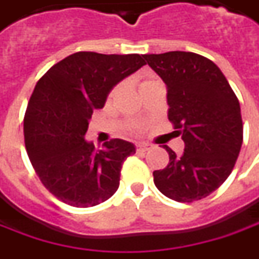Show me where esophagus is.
Instances as JSON below:
<instances>
[{"label": "esophagus", "instance_id": "esophagus-1", "mask_svg": "<svg viewBox=\"0 0 259 259\" xmlns=\"http://www.w3.org/2000/svg\"><path fill=\"white\" fill-rule=\"evenodd\" d=\"M152 148V145H149L147 142H140V144H137V149L140 151V152H147Z\"/></svg>", "mask_w": 259, "mask_h": 259}]
</instances>
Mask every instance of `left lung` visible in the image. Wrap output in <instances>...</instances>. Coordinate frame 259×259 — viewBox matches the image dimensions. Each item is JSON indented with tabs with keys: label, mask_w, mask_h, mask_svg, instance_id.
Returning a JSON list of instances; mask_svg holds the SVG:
<instances>
[{
	"label": "left lung",
	"mask_w": 259,
	"mask_h": 259,
	"mask_svg": "<svg viewBox=\"0 0 259 259\" xmlns=\"http://www.w3.org/2000/svg\"><path fill=\"white\" fill-rule=\"evenodd\" d=\"M144 58L166 84L167 118L185 142L182 155L163 147L169 163L153 172L155 186L181 203L204 199L226 182L241 149L238 99L222 70L204 56L175 51Z\"/></svg>",
	"instance_id": "8db88e82"
}]
</instances>
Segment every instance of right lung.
I'll return each mask as SVG.
<instances>
[{"label":"right lung","instance_id":"add662e5","mask_svg":"<svg viewBox=\"0 0 259 259\" xmlns=\"http://www.w3.org/2000/svg\"><path fill=\"white\" fill-rule=\"evenodd\" d=\"M144 65V55L77 52L36 83L25 112V147L40 182L59 200L92 207L117 192L122 162L135 145L111 140L96 149L84 135L93 110L103 108L114 85Z\"/></svg>","mask_w":259,"mask_h":259}]
</instances>
